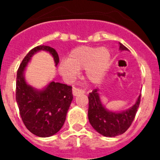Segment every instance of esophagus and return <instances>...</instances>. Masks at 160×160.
Instances as JSON below:
<instances>
[{
	"label": "esophagus",
	"mask_w": 160,
	"mask_h": 160,
	"mask_svg": "<svg viewBox=\"0 0 160 160\" xmlns=\"http://www.w3.org/2000/svg\"><path fill=\"white\" fill-rule=\"evenodd\" d=\"M84 90H81V89L77 88V87H73V94L74 96H78L81 94H84Z\"/></svg>",
	"instance_id": "esophagus-1"
}]
</instances>
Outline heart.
Returning a JSON list of instances; mask_svg holds the SVG:
<instances>
[{
  "instance_id": "1",
  "label": "heart",
  "mask_w": 160,
  "mask_h": 160,
  "mask_svg": "<svg viewBox=\"0 0 160 160\" xmlns=\"http://www.w3.org/2000/svg\"><path fill=\"white\" fill-rule=\"evenodd\" d=\"M110 59L111 53L107 48L79 46L70 52L68 59L61 61L58 71L66 81L72 82L78 70H85L88 81L97 84L105 75Z\"/></svg>"
}]
</instances>
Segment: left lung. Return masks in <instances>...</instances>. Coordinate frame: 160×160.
<instances>
[{
  "mask_svg": "<svg viewBox=\"0 0 160 160\" xmlns=\"http://www.w3.org/2000/svg\"><path fill=\"white\" fill-rule=\"evenodd\" d=\"M121 51L128 50L126 46L119 43ZM141 94L136 102L128 110L115 112L109 111L101 102L98 89H95L89 94L88 118L94 130L106 137H114L122 135L131 127L135 118L140 103Z\"/></svg>",
  "mask_w": 160,
  "mask_h": 160,
  "instance_id": "obj_1",
  "label": "left lung"
}]
</instances>
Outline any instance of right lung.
<instances>
[{
    "mask_svg": "<svg viewBox=\"0 0 160 160\" xmlns=\"http://www.w3.org/2000/svg\"><path fill=\"white\" fill-rule=\"evenodd\" d=\"M39 51L49 52L55 66L59 63L57 51L50 46H39L31 49L17 73L16 101L26 128L33 135L46 138L55 135L62 128L73 94L72 87L53 81L41 90L28 84L25 78V68L32 56Z\"/></svg>",
    "mask_w": 160,
    "mask_h": 160,
    "instance_id": "right-lung-1",
    "label": "right lung"
}]
</instances>
